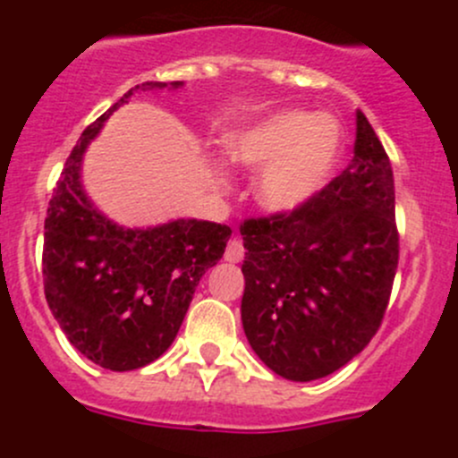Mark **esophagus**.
<instances>
[{
    "label": "esophagus",
    "instance_id": "34e87169",
    "mask_svg": "<svg viewBox=\"0 0 458 458\" xmlns=\"http://www.w3.org/2000/svg\"><path fill=\"white\" fill-rule=\"evenodd\" d=\"M243 243H242V239H230L228 242V246H225V261H230V263H239L243 259Z\"/></svg>",
    "mask_w": 458,
    "mask_h": 458
}]
</instances>
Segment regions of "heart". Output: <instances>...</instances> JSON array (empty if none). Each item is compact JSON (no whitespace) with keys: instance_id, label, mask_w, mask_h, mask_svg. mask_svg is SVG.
<instances>
[{"instance_id":"obj_1","label":"heart","mask_w":458,"mask_h":458,"mask_svg":"<svg viewBox=\"0 0 458 458\" xmlns=\"http://www.w3.org/2000/svg\"><path fill=\"white\" fill-rule=\"evenodd\" d=\"M344 157V132L332 117L284 110L239 132L230 159L243 168H263L255 197L266 210L293 215L330 186Z\"/></svg>"}]
</instances>
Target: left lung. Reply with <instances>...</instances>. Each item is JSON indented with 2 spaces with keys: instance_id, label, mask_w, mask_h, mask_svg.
I'll use <instances>...</instances> for the list:
<instances>
[{
  "instance_id": "obj_1",
  "label": "left lung",
  "mask_w": 458,
  "mask_h": 458,
  "mask_svg": "<svg viewBox=\"0 0 458 458\" xmlns=\"http://www.w3.org/2000/svg\"><path fill=\"white\" fill-rule=\"evenodd\" d=\"M242 321L257 357L290 381H315L357 357L390 301L399 233L392 165L357 110L348 168L293 215L242 225Z\"/></svg>"
}]
</instances>
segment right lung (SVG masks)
<instances>
[{"label": "right lung", "mask_w": 458, "mask_h": 458, "mask_svg": "<svg viewBox=\"0 0 458 458\" xmlns=\"http://www.w3.org/2000/svg\"><path fill=\"white\" fill-rule=\"evenodd\" d=\"M131 88L81 132L62 170L44 224V293L72 345L97 366L128 372L159 359L177 336L197 285L224 257L233 230L177 219L155 228H123L97 210L81 186V159Z\"/></svg>", "instance_id": "obj_1"}]
</instances>
